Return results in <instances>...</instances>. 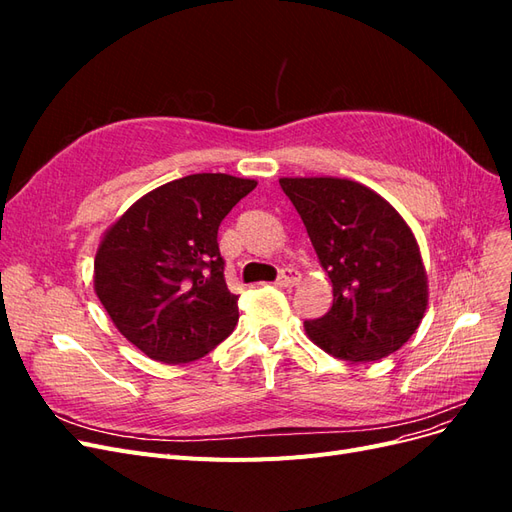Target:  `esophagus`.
Segmentation results:
<instances>
[{
	"mask_svg": "<svg viewBox=\"0 0 512 512\" xmlns=\"http://www.w3.org/2000/svg\"><path fill=\"white\" fill-rule=\"evenodd\" d=\"M301 280V273L294 271V269H282L280 275H277L275 284L282 286V288H290V286H297Z\"/></svg>",
	"mask_w": 512,
	"mask_h": 512,
	"instance_id": "obj_1",
	"label": "esophagus"
}]
</instances>
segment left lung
I'll return each instance as SVG.
<instances>
[{
    "label": "left lung",
    "mask_w": 512,
    "mask_h": 512,
    "mask_svg": "<svg viewBox=\"0 0 512 512\" xmlns=\"http://www.w3.org/2000/svg\"><path fill=\"white\" fill-rule=\"evenodd\" d=\"M333 284V307L305 320L309 339L337 359L380 361L404 346L427 307V275L404 218L361 183L280 179Z\"/></svg>",
    "instance_id": "1"
}]
</instances>
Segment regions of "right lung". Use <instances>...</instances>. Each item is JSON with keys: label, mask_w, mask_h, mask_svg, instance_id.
<instances>
[{"label": "right lung", "mask_w": 512, "mask_h": 512, "mask_svg": "<svg viewBox=\"0 0 512 512\" xmlns=\"http://www.w3.org/2000/svg\"><path fill=\"white\" fill-rule=\"evenodd\" d=\"M256 181L198 173L149 192L104 235L94 286L119 333L162 363H188L235 331L218 228Z\"/></svg>", "instance_id": "right-lung-1"}]
</instances>
